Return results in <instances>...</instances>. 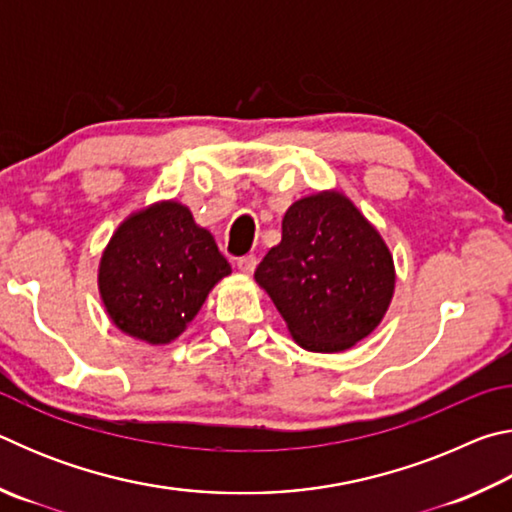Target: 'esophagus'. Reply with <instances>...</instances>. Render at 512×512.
I'll list each match as a JSON object with an SVG mask.
<instances>
[{
  "mask_svg": "<svg viewBox=\"0 0 512 512\" xmlns=\"http://www.w3.org/2000/svg\"><path fill=\"white\" fill-rule=\"evenodd\" d=\"M255 266H257V259L253 257V255H246V257H239L237 259V268L244 275H253V271H255Z\"/></svg>",
  "mask_w": 512,
  "mask_h": 512,
  "instance_id": "1",
  "label": "esophagus"
}]
</instances>
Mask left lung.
<instances>
[{"label":"left lung","instance_id":"obj_1","mask_svg":"<svg viewBox=\"0 0 512 512\" xmlns=\"http://www.w3.org/2000/svg\"><path fill=\"white\" fill-rule=\"evenodd\" d=\"M309 352H345L384 320L395 293L391 248L339 189L298 198L282 219V241L255 271Z\"/></svg>","mask_w":512,"mask_h":512}]
</instances>
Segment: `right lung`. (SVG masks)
I'll list each match as a JSON object with an SVG mask.
<instances>
[{
    "mask_svg": "<svg viewBox=\"0 0 512 512\" xmlns=\"http://www.w3.org/2000/svg\"><path fill=\"white\" fill-rule=\"evenodd\" d=\"M232 268L210 230L180 201H158L126 216L103 248L99 296L110 323L149 345L185 332Z\"/></svg>",
    "mask_w": 512,
    "mask_h": 512,
    "instance_id": "right-lung-1",
    "label": "right lung"
}]
</instances>
